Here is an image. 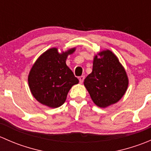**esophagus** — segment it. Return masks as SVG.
Here are the masks:
<instances>
[{
	"label": "esophagus",
	"instance_id": "34e87169",
	"mask_svg": "<svg viewBox=\"0 0 151 151\" xmlns=\"http://www.w3.org/2000/svg\"><path fill=\"white\" fill-rule=\"evenodd\" d=\"M84 79H85L84 76H81V77H79V80H80V83H83V81H84Z\"/></svg>",
	"mask_w": 151,
	"mask_h": 151
}]
</instances>
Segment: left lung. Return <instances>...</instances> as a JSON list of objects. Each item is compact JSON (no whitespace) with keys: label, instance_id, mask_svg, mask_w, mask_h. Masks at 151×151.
I'll use <instances>...</instances> for the list:
<instances>
[{"label":"left lung","instance_id":"1","mask_svg":"<svg viewBox=\"0 0 151 151\" xmlns=\"http://www.w3.org/2000/svg\"><path fill=\"white\" fill-rule=\"evenodd\" d=\"M99 55L94 57L92 73L85 79L84 85L93 101L104 108L122 98L129 80L126 71L112 52L102 51Z\"/></svg>","mask_w":151,"mask_h":151}]
</instances>
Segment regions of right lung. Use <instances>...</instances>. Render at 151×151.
I'll return each mask as SVG.
<instances>
[{
  "instance_id": "add662e5",
  "label": "right lung",
  "mask_w": 151,
  "mask_h": 151,
  "mask_svg": "<svg viewBox=\"0 0 151 151\" xmlns=\"http://www.w3.org/2000/svg\"><path fill=\"white\" fill-rule=\"evenodd\" d=\"M75 48L59 53L56 48L44 52L34 63L28 76V84L31 93L41 104L52 108L61 106L67 94L79 80L66 66L68 55Z\"/></svg>"
}]
</instances>
